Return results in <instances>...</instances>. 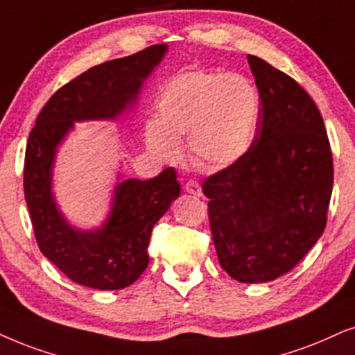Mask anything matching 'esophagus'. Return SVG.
Wrapping results in <instances>:
<instances>
[{
  "label": "esophagus",
  "mask_w": 355,
  "mask_h": 355,
  "mask_svg": "<svg viewBox=\"0 0 355 355\" xmlns=\"http://www.w3.org/2000/svg\"><path fill=\"white\" fill-rule=\"evenodd\" d=\"M185 191L190 193V195H195V196H201V185L198 182L195 180H190L185 183Z\"/></svg>",
  "instance_id": "34e87169"
}]
</instances>
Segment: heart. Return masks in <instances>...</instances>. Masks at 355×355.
Returning <instances> with one entry per match:
<instances>
[{"instance_id":"obj_1","label":"heart","mask_w":355,"mask_h":355,"mask_svg":"<svg viewBox=\"0 0 355 355\" xmlns=\"http://www.w3.org/2000/svg\"><path fill=\"white\" fill-rule=\"evenodd\" d=\"M260 116L255 85L239 73L188 70L165 85L157 101V121L146 128V141L164 160L180 157L178 141L201 168L230 167L252 146Z\"/></svg>"}]
</instances>
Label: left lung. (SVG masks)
Segmentation results:
<instances>
[{"mask_svg":"<svg viewBox=\"0 0 355 355\" xmlns=\"http://www.w3.org/2000/svg\"><path fill=\"white\" fill-rule=\"evenodd\" d=\"M260 95L250 149L203 182L221 267L242 284L290 272L316 244L333 193L324 121L293 78L248 55Z\"/></svg>","mask_w":355,"mask_h":355,"instance_id":"left-lung-1","label":"left lung"}]
</instances>
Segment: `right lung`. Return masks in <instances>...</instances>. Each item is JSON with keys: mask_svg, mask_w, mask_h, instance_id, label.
I'll use <instances>...</instances> for the list:
<instances>
[{"mask_svg": "<svg viewBox=\"0 0 355 355\" xmlns=\"http://www.w3.org/2000/svg\"><path fill=\"white\" fill-rule=\"evenodd\" d=\"M167 52L157 44L83 71L58 88L42 107L29 134L24 159V196L37 245L75 284L96 290H121L142 275L149 263L155 223L180 196L172 167L150 180L129 178L116 185L110 218L96 231L71 227L52 195L57 147L75 121L116 119L137 101L142 82Z\"/></svg>", "mask_w": 355, "mask_h": 355, "instance_id": "obj_1", "label": "right lung"}]
</instances>
